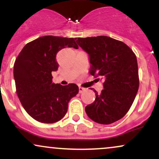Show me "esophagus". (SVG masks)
Wrapping results in <instances>:
<instances>
[{
	"label": "esophagus",
	"mask_w": 159,
	"mask_h": 159,
	"mask_svg": "<svg viewBox=\"0 0 159 159\" xmlns=\"http://www.w3.org/2000/svg\"><path fill=\"white\" fill-rule=\"evenodd\" d=\"M86 90L85 88H84V87H79V93H82L83 92H84Z\"/></svg>",
	"instance_id": "1"
}]
</instances>
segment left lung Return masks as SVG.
Instances as JSON below:
<instances>
[{
  "instance_id": "8db88e82",
  "label": "left lung",
  "mask_w": 159,
  "mask_h": 159,
  "mask_svg": "<svg viewBox=\"0 0 159 159\" xmlns=\"http://www.w3.org/2000/svg\"><path fill=\"white\" fill-rule=\"evenodd\" d=\"M75 39L88 54L90 75L105 81L101 94L93 90L96 98L85 107L87 116L105 125L117 121L130 109L139 87L135 54L123 42L108 36Z\"/></svg>"
}]
</instances>
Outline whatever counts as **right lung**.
<instances>
[{"mask_svg":"<svg viewBox=\"0 0 159 159\" xmlns=\"http://www.w3.org/2000/svg\"><path fill=\"white\" fill-rule=\"evenodd\" d=\"M73 38L45 36L25 45L14 63L16 93L31 117L43 123L61 120L70 99L78 93L75 84L62 86L52 82V72L58 69L56 55L61 49L78 46Z\"/></svg>","mask_w":159,"mask_h":159,"instance_id":"obj_1","label":"right lung"}]
</instances>
